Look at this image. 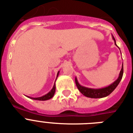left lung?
I'll return each instance as SVG.
<instances>
[{
    "label": "left lung",
    "mask_w": 133,
    "mask_h": 133,
    "mask_svg": "<svg viewBox=\"0 0 133 133\" xmlns=\"http://www.w3.org/2000/svg\"><path fill=\"white\" fill-rule=\"evenodd\" d=\"M112 39L115 41V44H116L115 39L114 38V36H112ZM123 73H124V68H123V64H122V70L120 71L119 75L117 79L115 81H114L113 83L110 84V85L107 86V87L102 88H89L84 87L83 85H81L79 84V83L77 81V77H75V83L77 85V88L79 89V90L81 92L82 95H83L85 97H89V98H94V99H98V98H103V97H105L108 96L110 94H111L114 91V90L117 88L119 83L120 81L122 80V77H123Z\"/></svg>",
    "instance_id": "1"
}]
</instances>
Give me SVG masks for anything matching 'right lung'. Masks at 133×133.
Segmentation results:
<instances>
[{"label":"right lung","instance_id":"1","mask_svg":"<svg viewBox=\"0 0 133 133\" xmlns=\"http://www.w3.org/2000/svg\"><path fill=\"white\" fill-rule=\"evenodd\" d=\"M58 74H59V71H58V73H57L56 79H57V77H58ZM55 90H56V85H55V83H54V86H53V88H52V90H50L49 92L47 93L46 95L42 96V97H35V98H34V97H28V96H27V97H28V98H30V99H34V100H38V101H46V100H48V99H51V98H52V97H53V96H54V93H55Z\"/></svg>","mask_w":133,"mask_h":133}]
</instances>
